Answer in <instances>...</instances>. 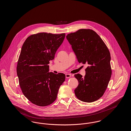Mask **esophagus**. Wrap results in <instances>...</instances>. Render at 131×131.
I'll list each match as a JSON object with an SVG mask.
<instances>
[{
    "label": "esophagus",
    "mask_w": 131,
    "mask_h": 131,
    "mask_svg": "<svg viewBox=\"0 0 131 131\" xmlns=\"http://www.w3.org/2000/svg\"><path fill=\"white\" fill-rule=\"evenodd\" d=\"M65 75H66V78H69L71 77V75L69 74H66Z\"/></svg>",
    "instance_id": "obj_1"
}]
</instances>
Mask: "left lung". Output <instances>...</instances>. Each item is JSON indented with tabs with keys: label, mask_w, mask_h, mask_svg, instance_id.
Returning a JSON list of instances; mask_svg holds the SVG:
<instances>
[{
	"label": "left lung",
	"mask_w": 131,
	"mask_h": 131,
	"mask_svg": "<svg viewBox=\"0 0 131 131\" xmlns=\"http://www.w3.org/2000/svg\"><path fill=\"white\" fill-rule=\"evenodd\" d=\"M66 38L78 62L88 65L85 75L75 74L79 85L75 90L78 99L91 103L104 95L112 75L111 54L103 40L96 32L81 29L67 34Z\"/></svg>",
	"instance_id": "obj_1"
}]
</instances>
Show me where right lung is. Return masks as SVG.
<instances>
[{
  "mask_svg": "<svg viewBox=\"0 0 131 131\" xmlns=\"http://www.w3.org/2000/svg\"><path fill=\"white\" fill-rule=\"evenodd\" d=\"M65 37V33H39L27 38L22 46L17 73L22 92L33 104L45 106L56 100L65 75L49 72V64Z\"/></svg>",
  "mask_w": 131,
  "mask_h": 131,
  "instance_id": "1",
  "label": "right lung"
}]
</instances>
